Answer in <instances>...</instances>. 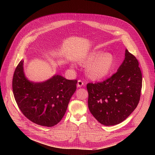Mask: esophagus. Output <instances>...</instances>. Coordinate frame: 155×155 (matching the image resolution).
Here are the masks:
<instances>
[{"instance_id": "esophagus-1", "label": "esophagus", "mask_w": 155, "mask_h": 155, "mask_svg": "<svg viewBox=\"0 0 155 155\" xmlns=\"http://www.w3.org/2000/svg\"><path fill=\"white\" fill-rule=\"evenodd\" d=\"M84 85V82H82V80H78V83H77V87H80V88L82 87Z\"/></svg>"}]
</instances>
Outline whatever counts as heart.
<instances>
[{"label":"heart","mask_w":155,"mask_h":155,"mask_svg":"<svg viewBox=\"0 0 155 155\" xmlns=\"http://www.w3.org/2000/svg\"><path fill=\"white\" fill-rule=\"evenodd\" d=\"M79 64L86 66L87 75L92 79L99 80L108 77L115 65V57L109 52L94 51L81 58Z\"/></svg>","instance_id":"b5f03b06"}]
</instances>
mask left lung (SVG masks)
I'll return each mask as SVG.
<instances>
[{
    "instance_id": "left-lung-1",
    "label": "left lung",
    "mask_w": 155,
    "mask_h": 155,
    "mask_svg": "<svg viewBox=\"0 0 155 155\" xmlns=\"http://www.w3.org/2000/svg\"><path fill=\"white\" fill-rule=\"evenodd\" d=\"M141 88L139 63L126 50L125 58L115 74L103 82L87 85L88 109L101 124H118L136 108Z\"/></svg>"
}]
</instances>
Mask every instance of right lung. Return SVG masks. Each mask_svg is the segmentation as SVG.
I'll return each instance as SVG.
<instances>
[{"mask_svg":"<svg viewBox=\"0 0 155 155\" xmlns=\"http://www.w3.org/2000/svg\"><path fill=\"white\" fill-rule=\"evenodd\" d=\"M21 60L12 79L15 100L23 114L32 123L52 127L62 119L71 96L77 89V80L59 75L42 82H33L25 76Z\"/></svg>","mask_w":155,"mask_h":155,"instance_id":"obj_1","label":"right lung"}]
</instances>
